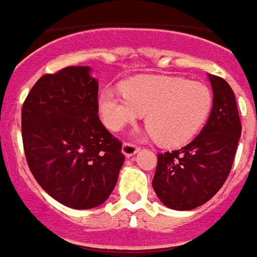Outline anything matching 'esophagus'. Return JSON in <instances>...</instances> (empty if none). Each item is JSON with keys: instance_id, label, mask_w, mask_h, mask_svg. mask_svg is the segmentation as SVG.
Wrapping results in <instances>:
<instances>
[{"instance_id": "34e87169", "label": "esophagus", "mask_w": 257, "mask_h": 257, "mask_svg": "<svg viewBox=\"0 0 257 257\" xmlns=\"http://www.w3.org/2000/svg\"><path fill=\"white\" fill-rule=\"evenodd\" d=\"M138 149H140V148L137 147V145H134V144H130V142H124V144H123V147H121L123 155L127 157L134 156L137 152H138Z\"/></svg>"}]
</instances>
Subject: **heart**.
I'll return each mask as SVG.
<instances>
[{
    "instance_id": "b5f03b06",
    "label": "heart",
    "mask_w": 257,
    "mask_h": 257,
    "mask_svg": "<svg viewBox=\"0 0 257 257\" xmlns=\"http://www.w3.org/2000/svg\"><path fill=\"white\" fill-rule=\"evenodd\" d=\"M212 104L207 85L163 75L133 78L123 91L104 89L98 97L101 117L110 130L120 131L147 113L149 136L166 147L182 145L197 136Z\"/></svg>"
}]
</instances>
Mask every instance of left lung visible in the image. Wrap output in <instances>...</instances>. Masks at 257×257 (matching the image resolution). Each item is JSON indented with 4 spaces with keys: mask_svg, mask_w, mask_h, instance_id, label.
<instances>
[{
    "mask_svg": "<svg viewBox=\"0 0 257 257\" xmlns=\"http://www.w3.org/2000/svg\"><path fill=\"white\" fill-rule=\"evenodd\" d=\"M213 91L211 115L190 144L157 155L152 186L166 207L188 211L211 200L226 182L241 137L235 95L227 82L208 75Z\"/></svg>",
    "mask_w": 257,
    "mask_h": 257,
    "instance_id": "left-lung-1",
    "label": "left lung"
}]
</instances>
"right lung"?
I'll return each instance as SVG.
<instances>
[{
    "label": "right lung",
    "instance_id": "1",
    "mask_svg": "<svg viewBox=\"0 0 257 257\" xmlns=\"http://www.w3.org/2000/svg\"><path fill=\"white\" fill-rule=\"evenodd\" d=\"M22 137L34 178L54 200L89 209L109 197L124 155L98 117V82L90 67L39 78L22 108Z\"/></svg>",
    "mask_w": 257,
    "mask_h": 257
}]
</instances>
